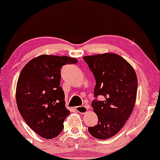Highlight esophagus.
Returning <instances> with one entry per match:
<instances>
[{
  "label": "esophagus",
  "mask_w": 160,
  "mask_h": 160,
  "mask_svg": "<svg viewBox=\"0 0 160 160\" xmlns=\"http://www.w3.org/2000/svg\"><path fill=\"white\" fill-rule=\"evenodd\" d=\"M75 109L78 112L81 113V114H85L88 112V106L86 105H83V106H78L75 108Z\"/></svg>",
  "instance_id": "esophagus-1"
}]
</instances>
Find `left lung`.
I'll return each mask as SVG.
<instances>
[{"label":"left lung","mask_w":160,"mask_h":160,"mask_svg":"<svg viewBox=\"0 0 160 160\" xmlns=\"http://www.w3.org/2000/svg\"><path fill=\"white\" fill-rule=\"evenodd\" d=\"M95 76L94 94L102 101L92 102L98 124L88 127L93 137L107 139L116 135L132 112L137 94V76L131 65L114 53L84 56Z\"/></svg>","instance_id":"1"}]
</instances>
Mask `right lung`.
Returning a JSON list of instances; mask_svg holds the SVG:
<instances>
[{
    "mask_svg": "<svg viewBox=\"0 0 160 160\" xmlns=\"http://www.w3.org/2000/svg\"><path fill=\"white\" fill-rule=\"evenodd\" d=\"M78 62L68 56L42 55L21 70L16 87L18 108L28 126L41 137L53 139L62 132L70 114L60 86L61 68Z\"/></svg>",
    "mask_w": 160,
    "mask_h": 160,
    "instance_id": "obj_1",
    "label": "right lung"
}]
</instances>
